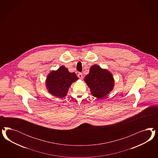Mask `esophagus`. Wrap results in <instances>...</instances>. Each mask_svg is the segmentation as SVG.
I'll list each match as a JSON object with an SVG mask.
<instances>
[{
  "instance_id": "esophagus-1",
  "label": "esophagus",
  "mask_w": 158,
  "mask_h": 158,
  "mask_svg": "<svg viewBox=\"0 0 158 158\" xmlns=\"http://www.w3.org/2000/svg\"><path fill=\"white\" fill-rule=\"evenodd\" d=\"M77 77H78L79 78L81 79H83V75H82V73H81V72H79V73H78V75H77Z\"/></svg>"
}]
</instances>
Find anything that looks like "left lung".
Segmentation results:
<instances>
[{"label": "left lung", "mask_w": 158, "mask_h": 158, "mask_svg": "<svg viewBox=\"0 0 158 158\" xmlns=\"http://www.w3.org/2000/svg\"><path fill=\"white\" fill-rule=\"evenodd\" d=\"M85 81L89 87L92 95L98 98L107 95L114 86L112 75L108 71L103 69L97 65L90 68Z\"/></svg>", "instance_id": "8db88e82"}]
</instances>
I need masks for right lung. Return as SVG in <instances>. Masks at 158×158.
<instances>
[{
    "mask_svg": "<svg viewBox=\"0 0 158 158\" xmlns=\"http://www.w3.org/2000/svg\"><path fill=\"white\" fill-rule=\"evenodd\" d=\"M79 78L74 72H69L64 66L50 72L46 79L48 91L52 95L62 98L67 96L68 88Z\"/></svg>",
    "mask_w": 158,
    "mask_h": 158,
    "instance_id": "obj_1",
    "label": "right lung"
}]
</instances>
